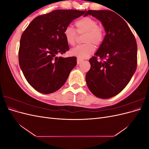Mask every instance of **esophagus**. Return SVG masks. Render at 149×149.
<instances>
[{
	"label": "esophagus",
	"instance_id": "esophagus-1",
	"mask_svg": "<svg viewBox=\"0 0 149 149\" xmlns=\"http://www.w3.org/2000/svg\"><path fill=\"white\" fill-rule=\"evenodd\" d=\"M83 60L80 59V58H77V64L78 65H79L80 63H81L83 62Z\"/></svg>",
	"mask_w": 149,
	"mask_h": 149
}]
</instances>
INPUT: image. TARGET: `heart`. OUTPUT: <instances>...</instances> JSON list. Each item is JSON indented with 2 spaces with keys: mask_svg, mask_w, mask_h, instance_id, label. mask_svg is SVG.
<instances>
[{
  "mask_svg": "<svg viewBox=\"0 0 149 149\" xmlns=\"http://www.w3.org/2000/svg\"><path fill=\"white\" fill-rule=\"evenodd\" d=\"M75 26L76 30L71 26L66 27L64 30V37L68 43L74 46L76 43L78 33H85L84 42L86 43L72 49L71 53L78 58H86L95 52L96 47L94 44L100 46L103 43L106 35L105 29L102 25H99L97 21L91 17L81 18L75 22Z\"/></svg>",
  "mask_w": 149,
  "mask_h": 149,
  "instance_id": "heart-1",
  "label": "heart"
}]
</instances>
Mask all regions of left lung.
<instances>
[{"label": "left lung", "instance_id": "8db88e82", "mask_svg": "<svg viewBox=\"0 0 149 149\" xmlns=\"http://www.w3.org/2000/svg\"><path fill=\"white\" fill-rule=\"evenodd\" d=\"M88 15L101 22L106 35L95 56L89 59L91 68L86 81L94 96L109 99L123 91L136 70L137 42L127 23L115 12L89 10L84 16Z\"/></svg>", "mask_w": 149, "mask_h": 149}]
</instances>
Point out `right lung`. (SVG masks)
Wrapping results in <instances>:
<instances>
[{
  "mask_svg": "<svg viewBox=\"0 0 149 149\" xmlns=\"http://www.w3.org/2000/svg\"><path fill=\"white\" fill-rule=\"evenodd\" d=\"M85 11L55 10L39 15L22 35L19 50L20 68L27 82L37 91L49 94L65 84L76 65V57H58L70 47L64 30Z\"/></svg>",
  "mask_w": 149,
  "mask_h": 149,
  "instance_id": "1",
  "label": "right lung"
}]
</instances>
